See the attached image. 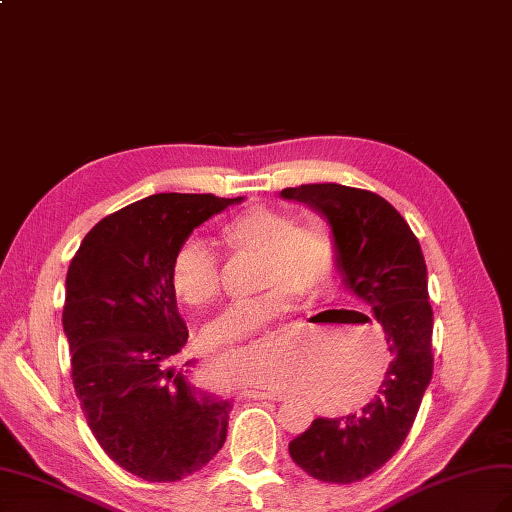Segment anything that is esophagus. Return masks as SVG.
I'll return each instance as SVG.
<instances>
[{
  "mask_svg": "<svg viewBox=\"0 0 512 512\" xmlns=\"http://www.w3.org/2000/svg\"><path fill=\"white\" fill-rule=\"evenodd\" d=\"M248 393H253L255 398H266V400H283L285 396L277 389H251Z\"/></svg>",
  "mask_w": 512,
  "mask_h": 512,
  "instance_id": "obj_1",
  "label": "esophagus"
}]
</instances>
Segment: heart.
I'll list each match as a JSON object with an SVG mask.
<instances>
[{
	"label": "heart",
	"instance_id": "obj_1",
	"mask_svg": "<svg viewBox=\"0 0 512 512\" xmlns=\"http://www.w3.org/2000/svg\"><path fill=\"white\" fill-rule=\"evenodd\" d=\"M218 242L235 255H259L257 285L268 292L238 300L205 329L209 344H235L268 333L270 326L290 313L294 292L320 296L335 281L337 248L329 231L320 225H303L292 214L274 207H251L222 222ZM170 285L181 303L205 307L220 294V261L203 240L183 242L170 261ZM257 359L270 378L279 376V344L270 339ZM342 409V406H339ZM350 409V406H348Z\"/></svg>",
	"mask_w": 512,
	"mask_h": 512
}]
</instances>
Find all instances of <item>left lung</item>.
<instances>
[{"instance_id": "left-lung-1", "label": "left lung", "mask_w": 512, "mask_h": 512, "mask_svg": "<svg viewBox=\"0 0 512 512\" xmlns=\"http://www.w3.org/2000/svg\"><path fill=\"white\" fill-rule=\"evenodd\" d=\"M329 222L337 272L385 331L389 368L363 409L318 417L290 441V456L309 476L348 484L368 478L400 450L432 378V309L422 246L383 196L339 183L285 188Z\"/></svg>"}]
</instances>
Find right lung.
<instances>
[{
	"instance_id": "add662e5",
	"label": "right lung",
	"mask_w": 512,
	"mask_h": 512,
	"mask_svg": "<svg viewBox=\"0 0 512 512\" xmlns=\"http://www.w3.org/2000/svg\"><path fill=\"white\" fill-rule=\"evenodd\" d=\"M238 199L151 194L88 231L67 272L62 326L75 393L95 439L116 465L149 482L205 467L227 439L231 400L177 370L188 344L170 285L177 248Z\"/></svg>"
}]
</instances>
